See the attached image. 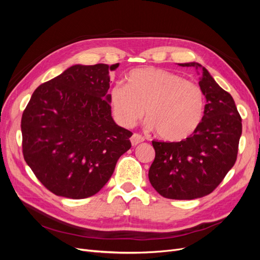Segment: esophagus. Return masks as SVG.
Returning <instances> with one entry per match:
<instances>
[{
  "label": "esophagus",
  "instance_id": "esophagus-1",
  "mask_svg": "<svg viewBox=\"0 0 260 260\" xmlns=\"http://www.w3.org/2000/svg\"><path fill=\"white\" fill-rule=\"evenodd\" d=\"M143 141H144V138L141 135H139V133H135V135L131 137V144L133 146H137L138 144L142 143Z\"/></svg>",
  "mask_w": 260,
  "mask_h": 260
}]
</instances>
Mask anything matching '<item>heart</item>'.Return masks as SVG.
Instances as JSON below:
<instances>
[{
  "label": "heart",
  "mask_w": 260,
  "mask_h": 260,
  "mask_svg": "<svg viewBox=\"0 0 260 260\" xmlns=\"http://www.w3.org/2000/svg\"><path fill=\"white\" fill-rule=\"evenodd\" d=\"M109 102L118 122L132 127L145 109L149 125L159 138L178 142L198 129L204 115V94L194 82L159 68L132 70L127 85L116 84Z\"/></svg>",
  "instance_id": "b5f03b06"
}]
</instances>
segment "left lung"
<instances>
[{"instance_id":"1","label":"left lung","mask_w":260,"mask_h":260,"mask_svg":"<svg viewBox=\"0 0 260 260\" xmlns=\"http://www.w3.org/2000/svg\"><path fill=\"white\" fill-rule=\"evenodd\" d=\"M201 67L200 86L206 98L203 119L192 136L180 142L152 141L155 159L148 170L152 186L171 200H194L208 195L234 166L242 135V118L230 93L220 88Z\"/></svg>"}]
</instances>
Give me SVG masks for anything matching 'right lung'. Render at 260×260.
Wrapping results in <instances>:
<instances>
[{"instance_id":"right-lung-1","label":"right lung","mask_w":260,"mask_h":260,"mask_svg":"<svg viewBox=\"0 0 260 260\" xmlns=\"http://www.w3.org/2000/svg\"><path fill=\"white\" fill-rule=\"evenodd\" d=\"M108 66L75 65L39 85L21 117L22 154L55 195L96 194L131 147L132 132L116 124L109 103Z\"/></svg>"}]
</instances>
